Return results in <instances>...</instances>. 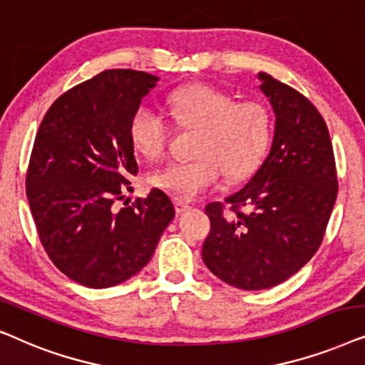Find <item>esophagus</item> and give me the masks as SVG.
Wrapping results in <instances>:
<instances>
[{"instance_id": "34e87169", "label": "esophagus", "mask_w": 365, "mask_h": 365, "mask_svg": "<svg viewBox=\"0 0 365 365\" xmlns=\"http://www.w3.org/2000/svg\"><path fill=\"white\" fill-rule=\"evenodd\" d=\"M175 208H177L178 213H183V212L190 210L192 205L187 200H177V202H175Z\"/></svg>"}]
</instances>
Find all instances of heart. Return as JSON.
<instances>
[{"mask_svg": "<svg viewBox=\"0 0 365 365\" xmlns=\"http://www.w3.org/2000/svg\"><path fill=\"white\" fill-rule=\"evenodd\" d=\"M168 113L183 128L198 130L193 142L197 158L172 162L152 175L153 187L180 200H192L222 182L250 173L264 157L270 140V113L259 101H237L227 91L208 85L175 90L167 100ZM172 128L153 106L142 105L128 123L132 147L148 160L167 152Z\"/></svg>", "mask_w": 365, "mask_h": 365, "instance_id": "b5f03b06", "label": "heart"}]
</instances>
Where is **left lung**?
Wrapping results in <instances>:
<instances>
[{"mask_svg":"<svg viewBox=\"0 0 365 365\" xmlns=\"http://www.w3.org/2000/svg\"><path fill=\"white\" fill-rule=\"evenodd\" d=\"M259 78L275 113L270 152L242 190L205 207L210 233L202 249L213 275L244 290L275 287L312 259L339 188L319 110L269 73Z\"/></svg>","mask_w":365,"mask_h":365,"instance_id":"1","label":"left lung"}]
</instances>
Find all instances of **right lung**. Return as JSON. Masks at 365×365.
Here are the masks:
<instances>
[{
	"label": "right lung",
	"instance_id": "obj_1",
	"mask_svg": "<svg viewBox=\"0 0 365 365\" xmlns=\"http://www.w3.org/2000/svg\"><path fill=\"white\" fill-rule=\"evenodd\" d=\"M158 78L106 70L73 86L46 111L26 170V197L53 264L91 289L138 274L175 217L167 193L116 210L138 173L128 123Z\"/></svg>",
	"mask_w": 365,
	"mask_h": 365
}]
</instances>
